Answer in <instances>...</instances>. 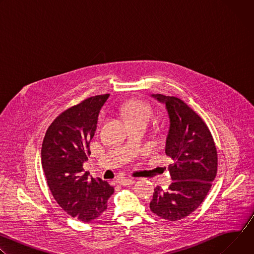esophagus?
<instances>
[{"mask_svg": "<svg viewBox=\"0 0 254 254\" xmlns=\"http://www.w3.org/2000/svg\"><path fill=\"white\" fill-rule=\"evenodd\" d=\"M134 183L133 179H129V178H123L121 180H119V184L123 185V186H129L131 184Z\"/></svg>", "mask_w": 254, "mask_h": 254, "instance_id": "34e87169", "label": "esophagus"}]
</instances>
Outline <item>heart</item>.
I'll list each match as a JSON object with an SVG mask.
<instances>
[{
	"label": "heart",
	"instance_id": "b5f03b06",
	"mask_svg": "<svg viewBox=\"0 0 254 254\" xmlns=\"http://www.w3.org/2000/svg\"><path fill=\"white\" fill-rule=\"evenodd\" d=\"M123 113L127 122H148L153 117V111L149 104L138 100H130L123 105Z\"/></svg>",
	"mask_w": 254,
	"mask_h": 254
}]
</instances>
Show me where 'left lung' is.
Here are the masks:
<instances>
[{
  "label": "left lung",
  "instance_id": "left-lung-1",
  "mask_svg": "<svg viewBox=\"0 0 254 254\" xmlns=\"http://www.w3.org/2000/svg\"><path fill=\"white\" fill-rule=\"evenodd\" d=\"M166 105L170 127L166 155L173 183L167 190L155 188L150 208L169 221L185 218L207 196L217 174V151L212 134L203 120L183 100L175 96L152 94Z\"/></svg>",
  "mask_w": 254,
  "mask_h": 254
}]
</instances>
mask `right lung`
Masks as SVG:
<instances>
[{"instance_id":"obj_1","label":"right lung","mask_w":254,"mask_h":254,"mask_svg":"<svg viewBox=\"0 0 254 254\" xmlns=\"http://www.w3.org/2000/svg\"><path fill=\"white\" fill-rule=\"evenodd\" d=\"M108 96L89 97L63 112L48 127L42 143V168L54 199L67 214L83 222L99 217L115 192L106 181L89 178L83 170L99 112Z\"/></svg>"}]
</instances>
